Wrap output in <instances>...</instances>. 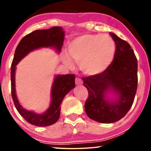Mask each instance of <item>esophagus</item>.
<instances>
[{
  "label": "esophagus",
  "mask_w": 151,
  "mask_h": 151,
  "mask_svg": "<svg viewBox=\"0 0 151 151\" xmlns=\"http://www.w3.org/2000/svg\"><path fill=\"white\" fill-rule=\"evenodd\" d=\"M76 84H77V85H80V84H82V80L80 79V78H76Z\"/></svg>",
  "instance_id": "esophagus-1"
}]
</instances>
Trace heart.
Returning <instances> with one entry per match:
<instances>
[{"mask_svg":"<svg viewBox=\"0 0 151 151\" xmlns=\"http://www.w3.org/2000/svg\"><path fill=\"white\" fill-rule=\"evenodd\" d=\"M71 58L79 64L81 71L88 76H96L104 72L114 59L115 45L107 35L84 34L74 38L68 45ZM67 54L63 62L71 68L73 63Z\"/></svg>","mask_w":151,"mask_h":151,"instance_id":"heart-1","label":"heart"}]
</instances>
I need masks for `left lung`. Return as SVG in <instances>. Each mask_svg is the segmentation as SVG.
I'll use <instances>...</instances> for the list:
<instances>
[{
    "label": "left lung",
    "instance_id": "left-lung-1",
    "mask_svg": "<svg viewBox=\"0 0 151 151\" xmlns=\"http://www.w3.org/2000/svg\"><path fill=\"white\" fill-rule=\"evenodd\" d=\"M115 54L111 65L102 73L82 78L88 96L84 108L93 120L113 123L126 115L133 104L137 88V60L131 45L113 33ZM112 92L117 97L108 100Z\"/></svg>",
    "mask_w": 151,
    "mask_h": 151
}]
</instances>
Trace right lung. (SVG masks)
Returning <instances> with one entry per match:
<instances>
[{"label": "right lung", "mask_w": 151, "mask_h": 151, "mask_svg": "<svg viewBox=\"0 0 151 151\" xmlns=\"http://www.w3.org/2000/svg\"><path fill=\"white\" fill-rule=\"evenodd\" d=\"M65 32L60 27L49 29L36 30L22 38L16 47L11 66L12 96L16 109L27 122L36 127H47L56 122L60 114V104L65 96L75 87L73 74L55 76L51 88V102L49 109L42 114L23 109L18 102L15 88L16 66L30 51L42 47H54L60 52L63 47Z\"/></svg>", "instance_id": "add662e5"}]
</instances>
